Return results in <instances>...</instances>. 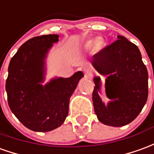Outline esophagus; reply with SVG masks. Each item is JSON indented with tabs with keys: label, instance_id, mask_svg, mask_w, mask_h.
I'll list each match as a JSON object with an SVG mask.
<instances>
[{
	"label": "esophagus",
	"instance_id": "1",
	"mask_svg": "<svg viewBox=\"0 0 154 154\" xmlns=\"http://www.w3.org/2000/svg\"><path fill=\"white\" fill-rule=\"evenodd\" d=\"M83 72H84V74L86 77H88V78H90L91 77V74H92V69L90 68V67H85L84 69H83Z\"/></svg>",
	"mask_w": 154,
	"mask_h": 154
}]
</instances>
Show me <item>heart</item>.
I'll return each instance as SVG.
<instances>
[{
	"label": "heart",
	"instance_id": "b5f03b06",
	"mask_svg": "<svg viewBox=\"0 0 154 154\" xmlns=\"http://www.w3.org/2000/svg\"><path fill=\"white\" fill-rule=\"evenodd\" d=\"M105 45H106V43H105L103 38L98 36V37H96L95 39L88 40L85 44V47L88 49H90V48L93 47L95 51H100L104 48Z\"/></svg>",
	"mask_w": 154,
	"mask_h": 154
}]
</instances>
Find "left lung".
<instances>
[{"label": "left lung", "mask_w": 154, "mask_h": 154, "mask_svg": "<svg viewBox=\"0 0 154 154\" xmlns=\"http://www.w3.org/2000/svg\"><path fill=\"white\" fill-rule=\"evenodd\" d=\"M97 72L106 76L107 105L100 97L102 81L93 77L92 102L100 122L107 126L122 127L133 122L144 107L148 95V74L138 47L126 37L118 40L92 57Z\"/></svg>", "instance_id": "obj_1"}]
</instances>
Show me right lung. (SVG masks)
I'll list each match as a JSON object with an SVG mask.
<instances>
[{
	"instance_id": "add662e5",
	"label": "right lung",
	"mask_w": 154,
	"mask_h": 154,
	"mask_svg": "<svg viewBox=\"0 0 154 154\" xmlns=\"http://www.w3.org/2000/svg\"><path fill=\"white\" fill-rule=\"evenodd\" d=\"M58 38L50 34L28 40L8 66L6 91L10 108L25 127L35 132H49L64 122L70 97L84 76L78 71L72 77H54L43 84L47 54Z\"/></svg>"
}]
</instances>
